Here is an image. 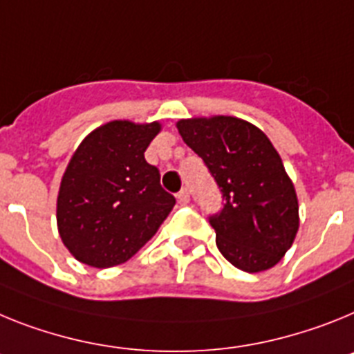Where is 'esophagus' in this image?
<instances>
[{
    "label": "esophagus",
    "instance_id": "1",
    "mask_svg": "<svg viewBox=\"0 0 354 354\" xmlns=\"http://www.w3.org/2000/svg\"><path fill=\"white\" fill-rule=\"evenodd\" d=\"M176 198H178V201L183 203V205H185V203H189V199H190L189 190H187V189H181L180 192H178V194H176Z\"/></svg>",
    "mask_w": 354,
    "mask_h": 354
}]
</instances>
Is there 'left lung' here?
Returning <instances> with one entry per match:
<instances>
[{
	"label": "left lung",
	"mask_w": 354,
	"mask_h": 354,
	"mask_svg": "<svg viewBox=\"0 0 354 354\" xmlns=\"http://www.w3.org/2000/svg\"><path fill=\"white\" fill-rule=\"evenodd\" d=\"M176 128L226 201L210 217L223 257L245 272L274 267L294 244L299 205L272 142L260 128L232 115L180 119Z\"/></svg>",
	"instance_id": "obj_1"
}]
</instances>
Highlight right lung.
<instances>
[{"label": "right lung", "mask_w": 354, "mask_h": 354, "mask_svg": "<svg viewBox=\"0 0 354 354\" xmlns=\"http://www.w3.org/2000/svg\"><path fill=\"white\" fill-rule=\"evenodd\" d=\"M158 121L118 119L92 130L71 156L57 198V226L69 253L104 269L128 262L173 210L174 196L144 151Z\"/></svg>", "instance_id": "right-lung-1"}]
</instances>
